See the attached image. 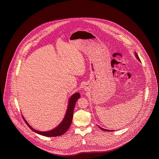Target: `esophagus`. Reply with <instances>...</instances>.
Here are the masks:
<instances>
[{"mask_svg": "<svg viewBox=\"0 0 159 159\" xmlns=\"http://www.w3.org/2000/svg\"><path fill=\"white\" fill-rule=\"evenodd\" d=\"M88 89H89V88H88V87L87 86H86L84 87V89H85V90H88Z\"/></svg>", "mask_w": 159, "mask_h": 159, "instance_id": "esophagus-1", "label": "esophagus"}]
</instances>
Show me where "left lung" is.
<instances>
[{
	"label": "left lung",
	"mask_w": 159,
	"mask_h": 159,
	"mask_svg": "<svg viewBox=\"0 0 159 159\" xmlns=\"http://www.w3.org/2000/svg\"><path fill=\"white\" fill-rule=\"evenodd\" d=\"M135 56H136V58L139 61H140V60H139V57H138V55H137V53L135 52ZM98 126V128H99L101 129V130H102L103 131H107V132H112L113 130H107V129H103L102 128H101V127H99V126Z\"/></svg>",
	"instance_id": "1"
}]
</instances>
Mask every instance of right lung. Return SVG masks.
<instances>
[{
	"label": "right lung",
	"instance_id": "1",
	"mask_svg": "<svg viewBox=\"0 0 159 159\" xmlns=\"http://www.w3.org/2000/svg\"><path fill=\"white\" fill-rule=\"evenodd\" d=\"M80 97V95L79 93H74L71 97L69 99L68 101V107L67 110L66 111V114L65 115V117L63 119V120L61 121L60 124L55 129H53L49 131H46V132H41V131H38L37 130H35L33 128H31L30 125L26 121L24 117H23V119L27 124V125L30 128L34 131V132L37 133L39 135H43L45 136H49V137H52V136H60L63 135L64 133L66 132V131L68 130V128H70L71 123L72 122L73 120V111L74 108L75 107L76 101L77 99Z\"/></svg>",
	"mask_w": 159,
	"mask_h": 159
}]
</instances>
